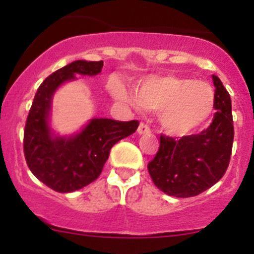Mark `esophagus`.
Wrapping results in <instances>:
<instances>
[{"label": "esophagus", "mask_w": 254, "mask_h": 254, "mask_svg": "<svg viewBox=\"0 0 254 254\" xmlns=\"http://www.w3.org/2000/svg\"><path fill=\"white\" fill-rule=\"evenodd\" d=\"M137 132L138 134H143V133H149L150 132V127L146 125V123H140V126H138L137 128Z\"/></svg>", "instance_id": "obj_1"}]
</instances>
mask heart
<instances>
[{
    "label": "heart",
    "instance_id": "obj_1",
    "mask_svg": "<svg viewBox=\"0 0 254 254\" xmlns=\"http://www.w3.org/2000/svg\"><path fill=\"white\" fill-rule=\"evenodd\" d=\"M112 93L117 99L160 111L163 128L172 134H187L210 118L215 107V91L210 84L182 76H151L141 82L136 99L118 81Z\"/></svg>",
    "mask_w": 254,
    "mask_h": 254
}]
</instances>
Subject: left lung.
Masks as SVG:
<instances>
[{"instance_id": "obj_1", "label": "left lung", "mask_w": 254, "mask_h": 254, "mask_svg": "<svg viewBox=\"0 0 254 254\" xmlns=\"http://www.w3.org/2000/svg\"><path fill=\"white\" fill-rule=\"evenodd\" d=\"M212 123L197 134L173 138L160 136V146L147 164L154 185L174 197H193L223 178L232 156L233 127L230 95L217 76Z\"/></svg>"}]
</instances>
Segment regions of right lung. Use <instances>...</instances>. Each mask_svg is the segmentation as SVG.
Returning a JSON list of instances; mask_svg holds the SVG:
<instances>
[{
  "label": "right lung",
  "mask_w": 254,
  "mask_h": 254,
  "mask_svg": "<svg viewBox=\"0 0 254 254\" xmlns=\"http://www.w3.org/2000/svg\"><path fill=\"white\" fill-rule=\"evenodd\" d=\"M103 61H73L44 80L35 93L24 129V155L31 173L56 192L68 193L90 185L102 173L114 143L133 133L138 121L95 118L80 133L53 136L48 125L52 96L75 75L94 76Z\"/></svg>",
  "instance_id": "obj_1"
}]
</instances>
